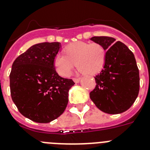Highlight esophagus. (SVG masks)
Listing matches in <instances>:
<instances>
[{
  "label": "esophagus",
  "instance_id": "obj_1",
  "mask_svg": "<svg viewBox=\"0 0 150 150\" xmlns=\"http://www.w3.org/2000/svg\"><path fill=\"white\" fill-rule=\"evenodd\" d=\"M73 81H75V83H79V81H80V79H79V78H75V79H73Z\"/></svg>",
  "mask_w": 150,
  "mask_h": 150
}]
</instances>
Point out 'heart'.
<instances>
[{
    "label": "heart",
    "instance_id": "heart-1",
    "mask_svg": "<svg viewBox=\"0 0 150 150\" xmlns=\"http://www.w3.org/2000/svg\"><path fill=\"white\" fill-rule=\"evenodd\" d=\"M65 52L58 53L54 59L56 71L62 77H68L77 64L81 72L94 75L100 72L106 62L107 51L98 42H71L65 48Z\"/></svg>",
    "mask_w": 150,
    "mask_h": 150
}]
</instances>
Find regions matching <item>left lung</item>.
Returning a JSON list of instances; mask_svg holds the SVG:
<instances>
[{"label":"left lung","mask_w":150,"mask_h":150,"mask_svg":"<svg viewBox=\"0 0 150 150\" xmlns=\"http://www.w3.org/2000/svg\"><path fill=\"white\" fill-rule=\"evenodd\" d=\"M91 40L107 50L106 62L94 77L96 86L90 92L91 99L104 113H123L133 105L139 94V69L134 55L113 37L94 36Z\"/></svg>","instance_id":"obj_1"}]
</instances>
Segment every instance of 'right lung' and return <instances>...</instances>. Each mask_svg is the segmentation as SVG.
Listing matches in <instances>:
<instances>
[{"label":"right lung","instance_id":"right-lung-1","mask_svg":"<svg viewBox=\"0 0 150 150\" xmlns=\"http://www.w3.org/2000/svg\"><path fill=\"white\" fill-rule=\"evenodd\" d=\"M60 42L33 45L15 59L10 74L12 100L22 115L46 124L65 110L69 91L75 82L58 75L54 59Z\"/></svg>","mask_w":150,"mask_h":150}]
</instances>
